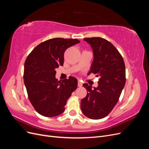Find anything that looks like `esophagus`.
Masks as SVG:
<instances>
[{"instance_id": "obj_1", "label": "esophagus", "mask_w": 149, "mask_h": 149, "mask_svg": "<svg viewBox=\"0 0 149 149\" xmlns=\"http://www.w3.org/2000/svg\"><path fill=\"white\" fill-rule=\"evenodd\" d=\"M82 85H83L82 82H81L80 81H78V86L79 87H81Z\"/></svg>"}]
</instances>
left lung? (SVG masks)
I'll use <instances>...</instances> for the list:
<instances>
[{
  "label": "left lung",
  "instance_id": "left-lung-1",
  "mask_svg": "<svg viewBox=\"0 0 149 149\" xmlns=\"http://www.w3.org/2000/svg\"><path fill=\"white\" fill-rule=\"evenodd\" d=\"M91 45L93 61L88 75L100 77L97 88L87 83L83 86L87 95L82 99L81 109L83 114L91 119L105 118L118 102L125 84V68L124 60L115 47L100 37L86 38Z\"/></svg>",
  "mask_w": 149,
  "mask_h": 149
}]
</instances>
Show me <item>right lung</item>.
Returning <instances> with one entry per match:
<instances>
[{"label": "right lung", "instance_id": "right-lung-1", "mask_svg": "<svg viewBox=\"0 0 149 149\" xmlns=\"http://www.w3.org/2000/svg\"><path fill=\"white\" fill-rule=\"evenodd\" d=\"M79 42L77 39H49L26 58L24 84L30 102L42 116L51 118L63 113L67 100L77 88L78 81L72 76L58 81L55 69L63 65L66 49Z\"/></svg>", "mask_w": 149, "mask_h": 149}]
</instances>
